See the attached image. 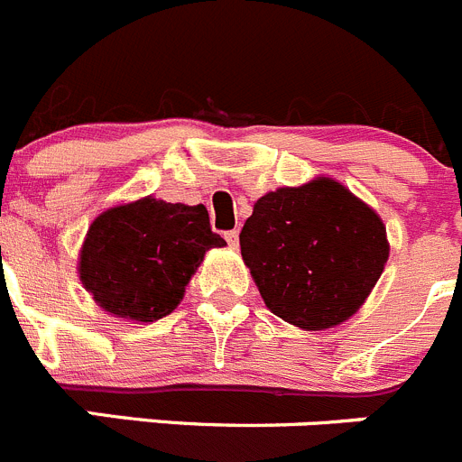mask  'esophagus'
I'll list each match as a JSON object with an SVG mask.
<instances>
[{
	"instance_id": "34e87169",
	"label": "esophagus",
	"mask_w": 462,
	"mask_h": 462,
	"mask_svg": "<svg viewBox=\"0 0 462 462\" xmlns=\"http://www.w3.org/2000/svg\"><path fill=\"white\" fill-rule=\"evenodd\" d=\"M226 241L232 245V248H236V244H239V230L226 232Z\"/></svg>"
}]
</instances>
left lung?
Segmentation results:
<instances>
[{
    "instance_id": "obj_1",
    "label": "left lung",
    "mask_w": 462,
    "mask_h": 462,
    "mask_svg": "<svg viewBox=\"0 0 462 462\" xmlns=\"http://www.w3.org/2000/svg\"><path fill=\"white\" fill-rule=\"evenodd\" d=\"M239 244L266 308L300 330L351 319L390 257L381 217L333 178L264 193Z\"/></svg>"
}]
</instances>
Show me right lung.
<instances>
[{
    "mask_svg": "<svg viewBox=\"0 0 462 462\" xmlns=\"http://www.w3.org/2000/svg\"><path fill=\"white\" fill-rule=\"evenodd\" d=\"M223 245L205 205L145 196L95 217L77 271L105 312L150 323L178 308L205 253Z\"/></svg>",
    "mask_w": 462,
    "mask_h": 462,
    "instance_id": "right-lung-1",
    "label": "right lung"
}]
</instances>
